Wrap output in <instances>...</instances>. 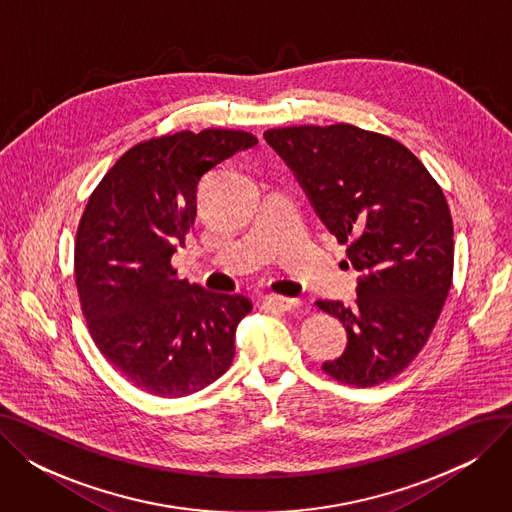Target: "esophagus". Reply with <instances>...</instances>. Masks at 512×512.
Segmentation results:
<instances>
[{
	"instance_id": "esophagus-1",
	"label": "esophagus",
	"mask_w": 512,
	"mask_h": 512,
	"mask_svg": "<svg viewBox=\"0 0 512 512\" xmlns=\"http://www.w3.org/2000/svg\"><path fill=\"white\" fill-rule=\"evenodd\" d=\"M263 305L267 309H276V311H292V309L299 307V301L288 299V297H280V294H265Z\"/></svg>"
}]
</instances>
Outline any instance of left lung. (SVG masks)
I'll list each match as a JSON object with an SVG mask.
<instances>
[{
  "label": "left lung",
  "instance_id": "1",
  "mask_svg": "<svg viewBox=\"0 0 512 512\" xmlns=\"http://www.w3.org/2000/svg\"><path fill=\"white\" fill-rule=\"evenodd\" d=\"M263 139L361 274L353 307L317 301L346 330L344 353L321 369L359 388L392 380L421 353L452 284L442 188L405 145L353 124L274 128Z\"/></svg>",
  "mask_w": 512,
  "mask_h": 512
}]
</instances>
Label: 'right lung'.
Here are the masks:
<instances>
[{
	"label": "right lung",
	"mask_w": 512,
	"mask_h": 512,
	"mask_svg": "<svg viewBox=\"0 0 512 512\" xmlns=\"http://www.w3.org/2000/svg\"><path fill=\"white\" fill-rule=\"evenodd\" d=\"M257 145L242 130H182L128 149L93 191L74 245L80 305L101 355L161 398L213 384L253 305L178 280L172 255L197 218L207 172Z\"/></svg>",
	"instance_id": "1"
}]
</instances>
